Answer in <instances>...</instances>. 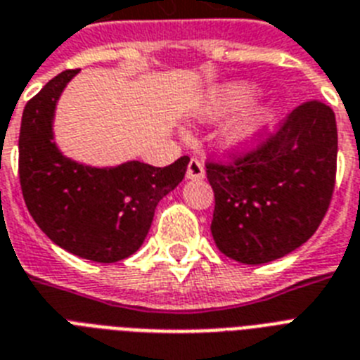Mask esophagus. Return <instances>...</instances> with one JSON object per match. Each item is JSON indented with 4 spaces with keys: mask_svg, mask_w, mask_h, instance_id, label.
<instances>
[{
    "mask_svg": "<svg viewBox=\"0 0 360 360\" xmlns=\"http://www.w3.org/2000/svg\"><path fill=\"white\" fill-rule=\"evenodd\" d=\"M205 177V170H203V165H201L198 159H192L188 162V168H186V179L190 181H200Z\"/></svg>",
    "mask_w": 360,
    "mask_h": 360,
    "instance_id": "1",
    "label": "esophagus"
}]
</instances>
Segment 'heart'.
Masks as SVG:
<instances>
[{
  "label": "heart",
  "mask_w": 360,
  "mask_h": 360,
  "mask_svg": "<svg viewBox=\"0 0 360 360\" xmlns=\"http://www.w3.org/2000/svg\"><path fill=\"white\" fill-rule=\"evenodd\" d=\"M257 90L250 83H227L212 89L201 103L198 116L205 122H214L227 114L235 112L255 98ZM271 118L268 107H255L242 118L235 120L224 129V142L231 150H246L262 133Z\"/></svg>",
  "instance_id": "obj_1"
}]
</instances>
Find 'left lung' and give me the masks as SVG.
I'll use <instances>...</instances> for the list:
<instances>
[{
  "mask_svg": "<svg viewBox=\"0 0 360 360\" xmlns=\"http://www.w3.org/2000/svg\"><path fill=\"white\" fill-rule=\"evenodd\" d=\"M337 151L335 112L309 101L255 151L229 166L207 165L216 248L244 264H264L303 246L331 201Z\"/></svg>",
  "mask_w": 360,
  "mask_h": 360,
  "instance_id": "left-lung-1",
  "label": "left lung"
}]
</instances>
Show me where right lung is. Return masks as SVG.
<instances>
[{"label":"right lung","instance_id":"1","mask_svg":"<svg viewBox=\"0 0 360 360\" xmlns=\"http://www.w3.org/2000/svg\"><path fill=\"white\" fill-rule=\"evenodd\" d=\"M79 70L53 77L27 101L20 127V185L37 226L58 248L94 262H118L144 244L155 209L185 177L188 157L170 166L127 160L90 166L55 142L58 98Z\"/></svg>","mask_w":360,"mask_h":360}]
</instances>
